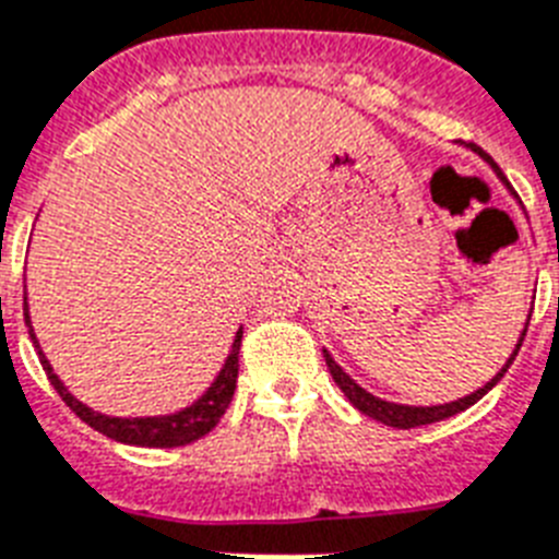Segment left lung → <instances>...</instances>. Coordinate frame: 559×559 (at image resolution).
<instances>
[{
	"label": "left lung",
	"instance_id": "8db88e82",
	"mask_svg": "<svg viewBox=\"0 0 559 559\" xmlns=\"http://www.w3.org/2000/svg\"><path fill=\"white\" fill-rule=\"evenodd\" d=\"M472 147H474V145H472ZM474 151H477V154L483 156V159H486V163L497 170V177H500L502 182L509 186V179L502 177V170L497 168L495 159H491V156H488V154H483L479 147H474ZM525 329H528V325H525ZM523 336H525V331H523ZM523 336H520L518 348H514V354H511V357H509V362H506V368H502V371L497 373L495 380L486 382V385H483V389H479V391H474V394L463 396V400H456V403L428 405V408H417V405L385 403V400H380V396L368 394L366 389H359L357 382H354L352 377H348V373L343 371V368L336 366L334 359H331L329 352H325V366H329V371H331V377H334L336 385L343 389V394L348 396V400H352L354 408H359V412L368 414V417L380 419V423H385V426H391V428H417V426H431V423H440V419H445V417H454V414L465 412V408H472V405L477 403V400H483V396H486L488 391L495 389L497 382H500L502 373L509 371V366H511V362H514V357H518L520 345H523Z\"/></svg>",
	"mask_w": 559,
	"mask_h": 559
}]
</instances>
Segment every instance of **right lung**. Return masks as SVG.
I'll list each match as a JSON object with an SVG mask.
<instances>
[{
    "label": "right lung",
    "mask_w": 559,
    "mask_h": 559,
    "mask_svg": "<svg viewBox=\"0 0 559 559\" xmlns=\"http://www.w3.org/2000/svg\"><path fill=\"white\" fill-rule=\"evenodd\" d=\"M27 320V313H25ZM31 325V320H27ZM31 340L36 345V336L31 331ZM239 343H242V329L237 331V340L230 345V354L225 359L223 371L211 382V389L197 400L193 405L182 408L177 414H168V417H133V419H122V417H105V414L91 412L87 405H82L80 400L73 394H68V389L62 385L50 362L45 359V354L39 352V362L48 373L50 385L57 389V394L62 396V403L71 408L82 423L99 431V435L110 437V440L117 442H128V445H145V449H177V445H188V442L200 440L205 437L211 428L223 419L225 408L230 405V396H234V389H237V373H239ZM39 348V345H36Z\"/></svg>",
    "instance_id": "right-lung-1"
}]
</instances>
